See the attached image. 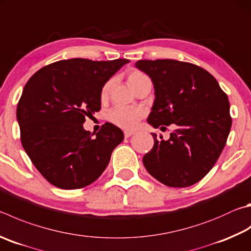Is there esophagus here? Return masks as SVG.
<instances>
[{"instance_id": "34e87169", "label": "esophagus", "mask_w": 251, "mask_h": 251, "mask_svg": "<svg viewBox=\"0 0 251 251\" xmlns=\"http://www.w3.org/2000/svg\"><path fill=\"white\" fill-rule=\"evenodd\" d=\"M134 134H135V131H133V130H125L124 131L125 138H128V137H130L131 135H134Z\"/></svg>"}]
</instances>
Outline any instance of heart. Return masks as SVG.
<instances>
[{"label": "heart", "instance_id": "1", "mask_svg": "<svg viewBox=\"0 0 251 251\" xmlns=\"http://www.w3.org/2000/svg\"><path fill=\"white\" fill-rule=\"evenodd\" d=\"M150 81L148 75L144 74L143 71L133 69L127 74V83L134 91L137 90L140 85H143L145 82ZM108 92V83L102 88L101 98L102 100L106 98ZM144 116V111L140 108L135 107H125V106H115L108 112V120L114 125L125 129H130L138 124L139 121Z\"/></svg>", "mask_w": 251, "mask_h": 251}]
</instances>
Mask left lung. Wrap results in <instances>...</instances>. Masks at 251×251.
Segmentation results:
<instances>
[{
  "instance_id": "1",
  "label": "left lung",
  "mask_w": 251,
  "mask_h": 251,
  "mask_svg": "<svg viewBox=\"0 0 251 251\" xmlns=\"http://www.w3.org/2000/svg\"><path fill=\"white\" fill-rule=\"evenodd\" d=\"M135 66L153 83L149 124L160 129L176 126L168 140L151 134L154 144L143 158L144 166L165 185H193L207 175L225 147L231 127L228 98L209 72L193 63L158 59Z\"/></svg>"
}]
</instances>
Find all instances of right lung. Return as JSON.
Here are the masks:
<instances>
[{
  "instance_id": "obj_1",
  "label": "right lung",
  "mask_w": 251,
  "mask_h": 251,
  "mask_svg": "<svg viewBox=\"0 0 251 251\" xmlns=\"http://www.w3.org/2000/svg\"><path fill=\"white\" fill-rule=\"evenodd\" d=\"M128 62L68 59L42 68L27 81L16 110L22 145L52 185L84 188L105 170L124 134L105 123L93 137L83 123L101 110L103 85Z\"/></svg>"
}]
</instances>
